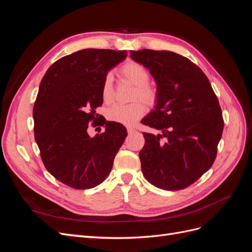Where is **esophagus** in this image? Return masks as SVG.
I'll list each match as a JSON object with an SVG mask.
<instances>
[{
  "mask_svg": "<svg viewBox=\"0 0 252 252\" xmlns=\"http://www.w3.org/2000/svg\"><path fill=\"white\" fill-rule=\"evenodd\" d=\"M127 131H128V133H132L135 131V129L133 127H127Z\"/></svg>",
  "mask_w": 252,
  "mask_h": 252,
  "instance_id": "34e87169",
  "label": "esophagus"
}]
</instances>
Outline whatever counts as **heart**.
Wrapping results in <instances>:
<instances>
[{
	"label": "heart",
	"mask_w": 252,
	"mask_h": 252,
	"mask_svg": "<svg viewBox=\"0 0 252 252\" xmlns=\"http://www.w3.org/2000/svg\"><path fill=\"white\" fill-rule=\"evenodd\" d=\"M119 74L122 79L128 81L134 85L131 100L141 99L143 103L133 102L128 105H113L107 111V119L123 125H133L146 112V104L149 107L155 106L158 102V94L155 86L148 83L150 79L149 71L142 64L138 62L125 63L119 69ZM102 98L105 103H111L113 100V80L111 74L104 78L101 88Z\"/></svg>",
	"instance_id": "1"
}]
</instances>
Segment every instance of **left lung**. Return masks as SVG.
<instances>
[{
    "label": "left lung",
    "mask_w": 252,
    "mask_h": 252,
    "mask_svg": "<svg viewBox=\"0 0 252 252\" xmlns=\"http://www.w3.org/2000/svg\"><path fill=\"white\" fill-rule=\"evenodd\" d=\"M148 68L158 85L155 110L143 124L162 131L144 132L140 151L146 180L164 190L190 186L212 166L224 120L209 80L189 59L167 50L130 51Z\"/></svg>",
    "instance_id": "1"
}]
</instances>
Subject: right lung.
Listing matches in <instances>:
<instances>
[{"instance_id":"obj_1","label":"right lung","mask_w":252,"mask_h":252,"mask_svg":"<svg viewBox=\"0 0 252 252\" xmlns=\"http://www.w3.org/2000/svg\"><path fill=\"white\" fill-rule=\"evenodd\" d=\"M126 57V50H79L53 63L41 81L32 112L34 140L46 169L71 188L100 185L127 136L123 125L106 120L104 132L94 138L87 132L103 104L104 78Z\"/></svg>"}]
</instances>
